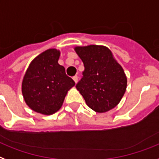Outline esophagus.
Masks as SVG:
<instances>
[{
	"mask_svg": "<svg viewBox=\"0 0 159 159\" xmlns=\"http://www.w3.org/2000/svg\"><path fill=\"white\" fill-rule=\"evenodd\" d=\"M78 76L77 75H75V76H74L73 77V80H74V81H75V83H77V82H78Z\"/></svg>",
	"mask_w": 159,
	"mask_h": 159,
	"instance_id": "esophagus-1",
	"label": "esophagus"
}]
</instances>
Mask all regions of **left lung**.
Wrapping results in <instances>:
<instances>
[{
    "instance_id": "1",
    "label": "left lung",
    "mask_w": 159,
    "mask_h": 159,
    "mask_svg": "<svg viewBox=\"0 0 159 159\" xmlns=\"http://www.w3.org/2000/svg\"><path fill=\"white\" fill-rule=\"evenodd\" d=\"M75 50L84 66L83 77L76 88L87 105L97 113L114 109L126 91L124 69L104 45L75 46Z\"/></svg>"
}]
</instances>
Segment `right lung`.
<instances>
[{
  "label": "right lung",
  "instance_id": "right-lung-1",
  "mask_svg": "<svg viewBox=\"0 0 159 159\" xmlns=\"http://www.w3.org/2000/svg\"><path fill=\"white\" fill-rule=\"evenodd\" d=\"M60 51L49 49L30 62L23 77L22 95L25 104L39 114L50 115L60 110L75 81L59 65Z\"/></svg>",
  "mask_w": 159,
  "mask_h": 159
}]
</instances>
